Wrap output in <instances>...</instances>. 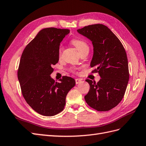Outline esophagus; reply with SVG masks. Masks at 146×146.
I'll use <instances>...</instances> for the list:
<instances>
[{
    "label": "esophagus",
    "instance_id": "1",
    "mask_svg": "<svg viewBox=\"0 0 146 146\" xmlns=\"http://www.w3.org/2000/svg\"><path fill=\"white\" fill-rule=\"evenodd\" d=\"M75 80H76V84H78V83H80L82 82V80H80V79H78V78H76Z\"/></svg>",
    "mask_w": 146,
    "mask_h": 146
}]
</instances>
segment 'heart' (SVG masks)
I'll use <instances>...</instances> for the list:
<instances>
[{"label": "heart", "mask_w": 146, "mask_h": 146, "mask_svg": "<svg viewBox=\"0 0 146 146\" xmlns=\"http://www.w3.org/2000/svg\"><path fill=\"white\" fill-rule=\"evenodd\" d=\"M72 44L76 47V48L78 50L79 53L81 52L82 51L89 49V46H88V44L85 41H84L82 39L80 38H74L71 40ZM63 51V47H60L59 48V55H61V53Z\"/></svg>", "instance_id": "heart-1"}]
</instances>
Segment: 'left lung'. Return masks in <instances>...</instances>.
<instances>
[{
    "mask_svg": "<svg viewBox=\"0 0 146 146\" xmlns=\"http://www.w3.org/2000/svg\"><path fill=\"white\" fill-rule=\"evenodd\" d=\"M77 32L90 39L94 47L90 66L101 78L96 83L90 79V90L85 96L88 105L99 111H109L122 100L129 80L127 54L122 44L103 24L85 26Z\"/></svg>",
    "mask_w": 146,
    "mask_h": 146,
    "instance_id": "8db88e82",
    "label": "left lung"
}]
</instances>
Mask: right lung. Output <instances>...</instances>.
I'll return each instance as SVG.
<instances>
[{
    "label": "right lung",
    "mask_w": 146,
    "mask_h": 146,
    "mask_svg": "<svg viewBox=\"0 0 146 146\" xmlns=\"http://www.w3.org/2000/svg\"><path fill=\"white\" fill-rule=\"evenodd\" d=\"M68 29H42L22 54L17 77L24 98L38 113L52 116L62 111L66 97L76 85L74 78L63 76L55 82L50 75L59 60L60 42Z\"/></svg>",
    "instance_id": "right-lung-1"
}]
</instances>
